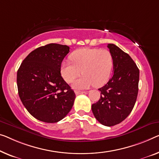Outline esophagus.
<instances>
[{
    "label": "esophagus",
    "instance_id": "esophagus-1",
    "mask_svg": "<svg viewBox=\"0 0 159 159\" xmlns=\"http://www.w3.org/2000/svg\"><path fill=\"white\" fill-rule=\"evenodd\" d=\"M82 93H86V91H76L75 92V94L76 95H79V94H82Z\"/></svg>",
    "mask_w": 159,
    "mask_h": 159
}]
</instances>
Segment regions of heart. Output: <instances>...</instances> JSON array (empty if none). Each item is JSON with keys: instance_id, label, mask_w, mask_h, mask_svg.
<instances>
[{"instance_id": "obj_1", "label": "heart", "mask_w": 159, "mask_h": 159, "mask_svg": "<svg viewBox=\"0 0 159 159\" xmlns=\"http://www.w3.org/2000/svg\"><path fill=\"white\" fill-rule=\"evenodd\" d=\"M71 62H63L61 73L66 81L70 83L82 73L81 77L73 83L75 89H87L94 85L101 87L109 79L113 69V57L105 48H80L70 54Z\"/></svg>"}]
</instances>
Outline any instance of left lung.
<instances>
[{
    "label": "left lung",
    "instance_id": "8db88e82",
    "mask_svg": "<svg viewBox=\"0 0 159 159\" xmlns=\"http://www.w3.org/2000/svg\"><path fill=\"white\" fill-rule=\"evenodd\" d=\"M107 46L113 57V74L98 89L101 98L92 104L91 109L99 123L113 126L125 119L134 107L139 91V70L129 54L113 43Z\"/></svg>",
    "mask_w": 159,
    "mask_h": 159
}]
</instances>
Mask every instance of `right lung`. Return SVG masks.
Here are the masks:
<instances>
[{
    "mask_svg": "<svg viewBox=\"0 0 159 159\" xmlns=\"http://www.w3.org/2000/svg\"><path fill=\"white\" fill-rule=\"evenodd\" d=\"M66 45L50 43L28 54L17 72L18 95L36 119L56 123L69 113L74 91L61 76V65L69 53Z\"/></svg>",
    "mask_w": 159,
    "mask_h": 159,
    "instance_id": "1",
    "label": "right lung"
}]
</instances>
